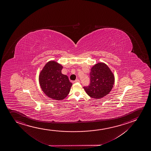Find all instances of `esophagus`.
I'll return each mask as SVG.
<instances>
[{"mask_svg": "<svg viewBox=\"0 0 151 151\" xmlns=\"http://www.w3.org/2000/svg\"><path fill=\"white\" fill-rule=\"evenodd\" d=\"M74 82L75 83H80V80H78V79H77V80H75V81H74Z\"/></svg>", "mask_w": 151, "mask_h": 151, "instance_id": "esophagus-1", "label": "esophagus"}]
</instances>
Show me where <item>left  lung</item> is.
<instances>
[{
    "mask_svg": "<svg viewBox=\"0 0 151 151\" xmlns=\"http://www.w3.org/2000/svg\"><path fill=\"white\" fill-rule=\"evenodd\" d=\"M115 78L110 69L104 63H98L91 69L90 83L83 88L89 96L99 99L110 93Z\"/></svg>",
    "mask_w": 151,
    "mask_h": 151,
    "instance_id": "obj_1",
    "label": "left lung"
}]
</instances>
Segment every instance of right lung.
I'll return each mask as SVG.
<instances>
[{
    "mask_svg": "<svg viewBox=\"0 0 151 151\" xmlns=\"http://www.w3.org/2000/svg\"><path fill=\"white\" fill-rule=\"evenodd\" d=\"M63 67L54 61L47 63L39 76L43 92L50 98L61 100L68 95L73 84L66 75L62 73Z\"/></svg>",
    "mask_w": 151,
    "mask_h": 151,
    "instance_id": "1",
    "label": "right lung"
}]
</instances>
